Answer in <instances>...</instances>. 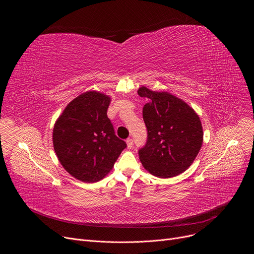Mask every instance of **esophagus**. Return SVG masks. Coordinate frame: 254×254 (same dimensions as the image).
Segmentation results:
<instances>
[{
	"label": "esophagus",
	"instance_id": "34e87169",
	"mask_svg": "<svg viewBox=\"0 0 254 254\" xmlns=\"http://www.w3.org/2000/svg\"><path fill=\"white\" fill-rule=\"evenodd\" d=\"M127 148H128V149H131L132 146H133L132 139H131V138H127Z\"/></svg>",
	"mask_w": 254,
	"mask_h": 254
}]
</instances>
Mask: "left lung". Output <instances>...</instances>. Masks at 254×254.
Wrapping results in <instances>:
<instances>
[{
    "label": "left lung",
    "instance_id": "obj_1",
    "mask_svg": "<svg viewBox=\"0 0 254 254\" xmlns=\"http://www.w3.org/2000/svg\"><path fill=\"white\" fill-rule=\"evenodd\" d=\"M137 93L148 99L142 108L148 137L138 150L142 166L159 178L180 175L201 149L203 128L199 117L186 102L168 92L141 86Z\"/></svg>",
    "mask_w": 254,
    "mask_h": 254
}]
</instances>
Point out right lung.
Segmentation results:
<instances>
[{
  "instance_id": "add662e5",
  "label": "right lung",
  "mask_w": 254,
  "mask_h": 254,
  "mask_svg": "<svg viewBox=\"0 0 254 254\" xmlns=\"http://www.w3.org/2000/svg\"><path fill=\"white\" fill-rule=\"evenodd\" d=\"M110 102V97L96 91L82 93L66 106L54 126L58 160L71 176L86 183L101 180L127 148L107 118Z\"/></svg>"
}]
</instances>
